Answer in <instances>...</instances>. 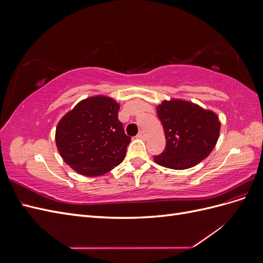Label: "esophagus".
<instances>
[{"mask_svg": "<svg viewBox=\"0 0 263 263\" xmlns=\"http://www.w3.org/2000/svg\"><path fill=\"white\" fill-rule=\"evenodd\" d=\"M137 138H139V139H145V138H146V134H145V132L140 130V132L138 133V135H137Z\"/></svg>", "mask_w": 263, "mask_h": 263, "instance_id": "obj_1", "label": "esophagus"}]
</instances>
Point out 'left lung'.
Returning a JSON list of instances; mask_svg holds the SVG:
<instances>
[{
    "label": "left lung",
    "instance_id": "left-lung-1",
    "mask_svg": "<svg viewBox=\"0 0 263 263\" xmlns=\"http://www.w3.org/2000/svg\"><path fill=\"white\" fill-rule=\"evenodd\" d=\"M163 125L165 148L155 161L174 170L189 169L208 157L216 145L220 123L216 114L185 101H164L157 107Z\"/></svg>",
    "mask_w": 263,
    "mask_h": 263
}]
</instances>
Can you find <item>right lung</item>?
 I'll use <instances>...</instances> for the list:
<instances>
[{
    "label": "right lung",
    "instance_id": "obj_1",
    "mask_svg": "<svg viewBox=\"0 0 263 263\" xmlns=\"http://www.w3.org/2000/svg\"><path fill=\"white\" fill-rule=\"evenodd\" d=\"M118 109L113 99L94 97L79 103L59 122V154L82 176H102L124 160L130 137L118 119Z\"/></svg>",
    "mask_w": 263,
    "mask_h": 263
}]
</instances>
